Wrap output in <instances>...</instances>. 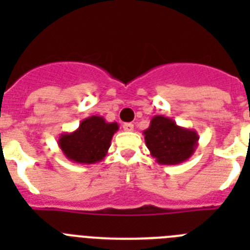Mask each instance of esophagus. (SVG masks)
I'll return each mask as SVG.
<instances>
[{"label":"esophagus","instance_id":"esophagus-1","mask_svg":"<svg viewBox=\"0 0 250 250\" xmlns=\"http://www.w3.org/2000/svg\"><path fill=\"white\" fill-rule=\"evenodd\" d=\"M123 129H124V131L130 132V131H132V130H134V125H132L131 123H125L123 125Z\"/></svg>","mask_w":250,"mask_h":250}]
</instances>
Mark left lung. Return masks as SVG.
Wrapping results in <instances>:
<instances>
[{"label": "left lung", "mask_w": 250, "mask_h": 250, "mask_svg": "<svg viewBox=\"0 0 250 250\" xmlns=\"http://www.w3.org/2000/svg\"><path fill=\"white\" fill-rule=\"evenodd\" d=\"M145 144L159 164L176 165L184 163L195 151L199 141L198 132L176 125L173 119L156 115L144 130Z\"/></svg>", "instance_id": "1"}]
</instances>
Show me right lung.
<instances>
[{
  "mask_svg": "<svg viewBox=\"0 0 250 250\" xmlns=\"http://www.w3.org/2000/svg\"><path fill=\"white\" fill-rule=\"evenodd\" d=\"M118 130V123H107L103 116L92 115L83 119L75 131L61 134L57 144L70 161L95 164L105 158Z\"/></svg>",
  "mask_w": 250,
  "mask_h": 250,
  "instance_id": "obj_1",
  "label": "right lung"
}]
</instances>
